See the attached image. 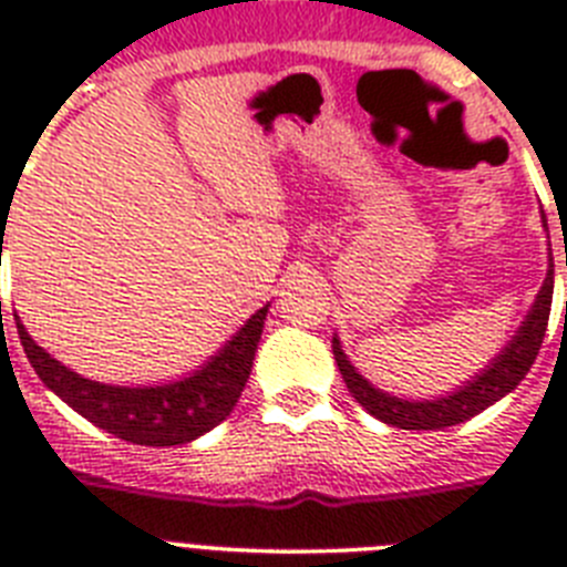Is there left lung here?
<instances>
[{
    "label": "left lung",
    "mask_w": 567,
    "mask_h": 567,
    "mask_svg": "<svg viewBox=\"0 0 567 567\" xmlns=\"http://www.w3.org/2000/svg\"><path fill=\"white\" fill-rule=\"evenodd\" d=\"M543 227L545 233H548L545 213ZM550 298H554V258H550L548 252V272H545L543 287H539L537 298L530 303L528 315L523 318L517 332L511 334L508 343L503 346V352L494 354L483 372H477L471 380H465V383L457 385L454 392H445L434 400L394 398V394L383 392V389H378L374 383H369V380L354 369L352 360L346 358L338 334L332 338V354L334 360H338V369L346 380V389L352 392V398L358 400L372 417L383 420V423L389 425H398V429H417V432L445 429V425L465 423L468 417L485 412L488 405H494L497 400H503L505 394L517 389L519 380L528 374L530 363L537 360L539 346H543L545 329H548Z\"/></svg>",
    "instance_id": "left-lung-1"
}]
</instances>
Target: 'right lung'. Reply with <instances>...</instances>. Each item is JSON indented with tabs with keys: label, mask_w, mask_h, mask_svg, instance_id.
I'll return each mask as SVG.
<instances>
[{
	"label": "right lung",
	"mask_w": 567,
	"mask_h": 567,
	"mask_svg": "<svg viewBox=\"0 0 567 567\" xmlns=\"http://www.w3.org/2000/svg\"><path fill=\"white\" fill-rule=\"evenodd\" d=\"M269 303L187 378L158 385H113L76 374L50 358L13 315L30 365L50 392L93 425L135 445H184L229 417L247 385Z\"/></svg>",
	"instance_id": "obj_1"
}]
</instances>
